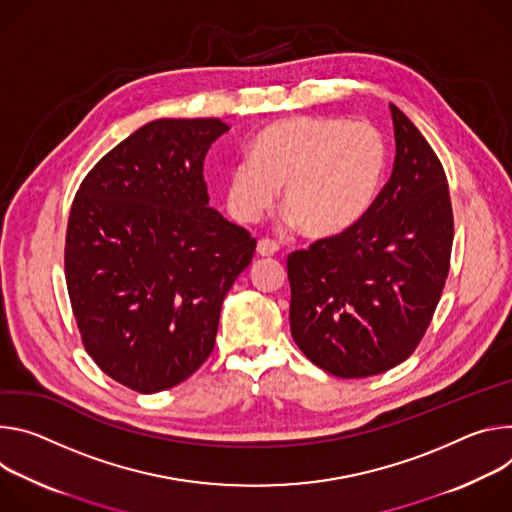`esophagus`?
Listing matches in <instances>:
<instances>
[{
    "mask_svg": "<svg viewBox=\"0 0 512 512\" xmlns=\"http://www.w3.org/2000/svg\"><path fill=\"white\" fill-rule=\"evenodd\" d=\"M256 252H258V256H274L278 252V244L274 240L262 238V240H258Z\"/></svg>",
    "mask_w": 512,
    "mask_h": 512,
    "instance_id": "34e87169",
    "label": "esophagus"
}]
</instances>
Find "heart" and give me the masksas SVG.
<instances>
[{"mask_svg": "<svg viewBox=\"0 0 512 512\" xmlns=\"http://www.w3.org/2000/svg\"><path fill=\"white\" fill-rule=\"evenodd\" d=\"M386 146L366 122L299 116L266 126L227 179V209L254 223L276 199L315 240L350 232L372 209L384 179Z\"/></svg>", "mask_w": 512, "mask_h": 512, "instance_id": "obj_1", "label": "heart"}]
</instances>
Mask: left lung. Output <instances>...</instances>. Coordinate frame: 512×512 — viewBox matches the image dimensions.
Listing matches in <instances>:
<instances>
[{
    "instance_id": "8db88e82",
    "label": "left lung",
    "mask_w": 512,
    "mask_h": 512,
    "mask_svg": "<svg viewBox=\"0 0 512 512\" xmlns=\"http://www.w3.org/2000/svg\"><path fill=\"white\" fill-rule=\"evenodd\" d=\"M392 175L350 232L291 252V333L301 352L339 378L405 362L433 319L453 244L445 170L405 113L390 103Z\"/></svg>"
}]
</instances>
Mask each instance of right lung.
<instances>
[{"mask_svg": "<svg viewBox=\"0 0 512 512\" xmlns=\"http://www.w3.org/2000/svg\"><path fill=\"white\" fill-rule=\"evenodd\" d=\"M227 124L156 120L77 189L65 278L81 342L116 382L152 394L211 356L221 303L256 240L209 207L203 160Z\"/></svg>", "mask_w": 512, "mask_h": 512, "instance_id": "add662e5", "label": "right lung"}]
</instances>
